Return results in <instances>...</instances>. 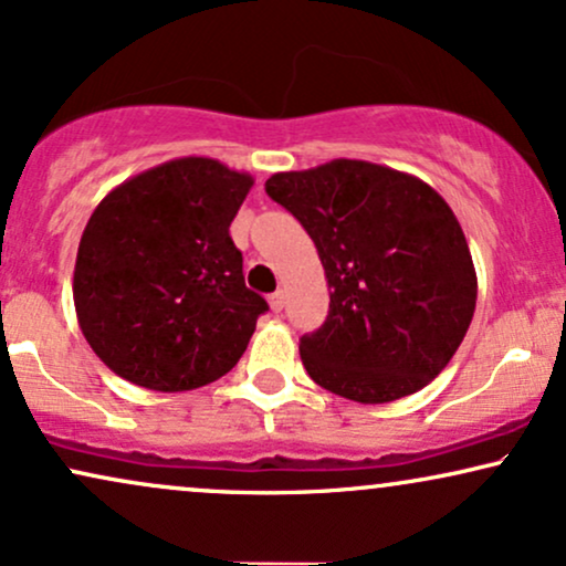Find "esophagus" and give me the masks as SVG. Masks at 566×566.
<instances>
[{
  "label": "esophagus",
  "instance_id": "34e87169",
  "mask_svg": "<svg viewBox=\"0 0 566 566\" xmlns=\"http://www.w3.org/2000/svg\"><path fill=\"white\" fill-rule=\"evenodd\" d=\"M283 306H285V294H283V291H275V294L270 296V310L281 312Z\"/></svg>",
  "mask_w": 566,
  "mask_h": 566
}]
</instances>
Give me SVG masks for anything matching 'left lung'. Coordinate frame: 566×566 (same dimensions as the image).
Here are the masks:
<instances>
[{
  "label": "left lung",
  "instance_id": "1",
  "mask_svg": "<svg viewBox=\"0 0 566 566\" xmlns=\"http://www.w3.org/2000/svg\"><path fill=\"white\" fill-rule=\"evenodd\" d=\"M264 188L325 268L331 312L298 344L310 378L359 403L396 401L438 378L478 302L464 230L441 193L365 159L275 172Z\"/></svg>",
  "mask_w": 566,
  "mask_h": 566
}]
</instances>
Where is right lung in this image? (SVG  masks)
<instances>
[{"label":"right lung","mask_w":566,"mask_h":566,"mask_svg":"<svg viewBox=\"0 0 566 566\" xmlns=\"http://www.w3.org/2000/svg\"><path fill=\"white\" fill-rule=\"evenodd\" d=\"M254 186L212 157L123 180L83 228L73 302L83 338L134 386L178 394L222 378L268 302L243 283L228 228Z\"/></svg>","instance_id":"obj_1"}]
</instances>
